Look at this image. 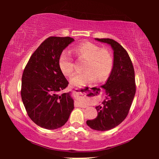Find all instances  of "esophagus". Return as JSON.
Masks as SVG:
<instances>
[{"mask_svg":"<svg viewBox=\"0 0 159 159\" xmlns=\"http://www.w3.org/2000/svg\"><path fill=\"white\" fill-rule=\"evenodd\" d=\"M77 95H79V93H77ZM77 104H78V106H79L80 107H81V108H86L87 107V106L85 105V104L82 103V102H80V101H78Z\"/></svg>","mask_w":159,"mask_h":159,"instance_id":"obj_1","label":"esophagus"}]
</instances>
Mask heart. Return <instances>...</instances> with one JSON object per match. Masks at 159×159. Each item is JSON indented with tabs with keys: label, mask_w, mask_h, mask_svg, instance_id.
I'll return each mask as SVG.
<instances>
[{
	"label": "heart",
	"mask_w": 159,
	"mask_h": 159,
	"mask_svg": "<svg viewBox=\"0 0 159 159\" xmlns=\"http://www.w3.org/2000/svg\"><path fill=\"white\" fill-rule=\"evenodd\" d=\"M75 53L80 58L86 59L84 72L78 73L71 79L73 86L82 87L92 83L98 79L103 82L108 77L114 67V58L111 53L106 49L91 42H84L76 45ZM60 70L65 76H71L75 71V63L68 51H63L58 58Z\"/></svg>",
	"instance_id": "1"
}]
</instances>
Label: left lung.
I'll list each match as a JSON object with an SVG mask.
<instances>
[{
    "instance_id": "obj_1",
    "label": "left lung",
    "mask_w": 159,
    "mask_h": 159,
    "mask_svg": "<svg viewBox=\"0 0 159 159\" xmlns=\"http://www.w3.org/2000/svg\"><path fill=\"white\" fill-rule=\"evenodd\" d=\"M111 45L114 51V67L102 88L106 99L103 105L95 107L98 112L95 119L86 121L91 129L106 131L116 127L125 120L135 95V79L132 61L126 50L112 39L95 38Z\"/></svg>"
}]
</instances>
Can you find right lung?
<instances>
[{"instance_id": "right-lung-1", "label": "right lung", "mask_w": 159, "mask_h": 159, "mask_svg": "<svg viewBox=\"0 0 159 159\" xmlns=\"http://www.w3.org/2000/svg\"><path fill=\"white\" fill-rule=\"evenodd\" d=\"M75 41L50 37L30 57L21 77V100L32 121L47 129L64 126L74 109L71 92L60 94L69 82L60 70L58 58Z\"/></svg>"}]
</instances>
